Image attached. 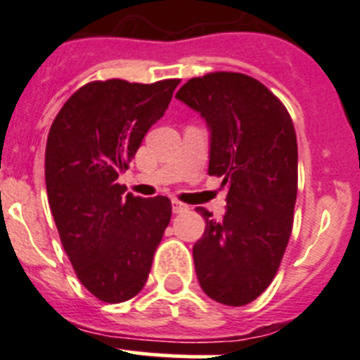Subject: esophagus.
Returning a JSON list of instances; mask_svg holds the SVG:
<instances>
[{
    "instance_id": "obj_1",
    "label": "esophagus",
    "mask_w": 360,
    "mask_h": 360,
    "mask_svg": "<svg viewBox=\"0 0 360 360\" xmlns=\"http://www.w3.org/2000/svg\"><path fill=\"white\" fill-rule=\"evenodd\" d=\"M188 209H190V207H188L186 203H183L179 200H172V212L174 214H183V212H186Z\"/></svg>"
}]
</instances>
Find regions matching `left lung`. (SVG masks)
Returning a JSON list of instances; mask_svg holds the SVG:
<instances>
[{"mask_svg": "<svg viewBox=\"0 0 360 360\" xmlns=\"http://www.w3.org/2000/svg\"><path fill=\"white\" fill-rule=\"evenodd\" d=\"M176 99L200 112L210 132L209 174L223 177L226 214L197 207L205 231L193 245L203 292L242 307L274 281L292 230L297 195V143L284 104L242 72L191 78Z\"/></svg>", "mask_w": 360, "mask_h": 360, "instance_id": "8db88e82", "label": "left lung"}]
</instances>
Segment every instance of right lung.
<instances>
[{
    "label": "right lung",
    "instance_id": "add662e5",
    "mask_svg": "<svg viewBox=\"0 0 360 360\" xmlns=\"http://www.w3.org/2000/svg\"><path fill=\"white\" fill-rule=\"evenodd\" d=\"M179 79L92 82L76 90L50 127L45 181L60 242L97 300L122 303L144 288L172 205L125 193L118 176L169 108Z\"/></svg>",
    "mask_w": 360,
    "mask_h": 360
}]
</instances>
